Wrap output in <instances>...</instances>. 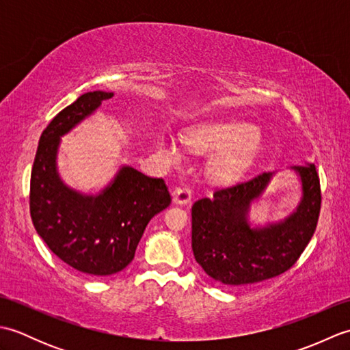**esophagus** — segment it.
<instances>
[{
  "instance_id": "esophagus-1",
  "label": "esophagus",
  "mask_w": 350,
  "mask_h": 350,
  "mask_svg": "<svg viewBox=\"0 0 350 350\" xmlns=\"http://www.w3.org/2000/svg\"><path fill=\"white\" fill-rule=\"evenodd\" d=\"M191 200H192V191L189 187H182L174 191L173 202L176 204H188Z\"/></svg>"
}]
</instances>
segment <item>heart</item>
Returning <instances> with one entry per match:
<instances>
[{
    "mask_svg": "<svg viewBox=\"0 0 350 350\" xmlns=\"http://www.w3.org/2000/svg\"><path fill=\"white\" fill-rule=\"evenodd\" d=\"M233 142L232 145L231 143ZM191 143L198 148L222 147L231 144L218 158H215L211 171L217 177H228L237 173L243 163L247 162L254 153L257 143L252 138V129L247 124H213L207 126L200 131H196L191 135ZM159 152L165 158L176 161L179 158L180 150L173 137H162L158 144Z\"/></svg>",
    "mask_w": 350,
    "mask_h": 350,
    "instance_id": "1",
    "label": "heart"
}]
</instances>
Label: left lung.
I'll return each instance as SVG.
<instances>
[{
	"mask_svg": "<svg viewBox=\"0 0 350 350\" xmlns=\"http://www.w3.org/2000/svg\"><path fill=\"white\" fill-rule=\"evenodd\" d=\"M302 182L296 211L284 221L252 228L251 202L262 194L272 173H260L218 188L192 206V251L197 263L215 281L245 286L288 271L314 234L322 192L313 163L292 167Z\"/></svg>",
	"mask_w": 350,
	"mask_h": 350,
	"instance_id": "left-lung-1",
	"label": "left lung"
}]
</instances>
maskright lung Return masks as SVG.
I'll return each instance as SVG.
<instances>
[{"label":"right lung","mask_w":350,"mask_h":350,"mask_svg":"<svg viewBox=\"0 0 350 350\" xmlns=\"http://www.w3.org/2000/svg\"><path fill=\"white\" fill-rule=\"evenodd\" d=\"M113 93L90 92L60 111L42 132L29 180V213L36 232L54 254L87 275H113L128 266L144 230L171 197L163 179L123 167L98 196L66 187L57 173L60 137Z\"/></svg>","instance_id":"1"}]
</instances>
